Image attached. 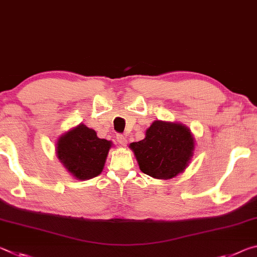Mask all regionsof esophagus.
<instances>
[{
	"label": "esophagus",
	"instance_id": "esophagus-1",
	"mask_svg": "<svg viewBox=\"0 0 257 257\" xmlns=\"http://www.w3.org/2000/svg\"><path fill=\"white\" fill-rule=\"evenodd\" d=\"M116 140H117V142H118L120 146H123V147H125L126 145H127V140H126V137L124 136V134H117Z\"/></svg>",
	"mask_w": 257,
	"mask_h": 257
}]
</instances>
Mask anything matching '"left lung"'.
Instances as JSON below:
<instances>
[{
    "label": "left lung",
    "instance_id": "1",
    "mask_svg": "<svg viewBox=\"0 0 257 257\" xmlns=\"http://www.w3.org/2000/svg\"><path fill=\"white\" fill-rule=\"evenodd\" d=\"M130 147L145 174L167 180L186 170L195 146L184 125L156 120L147 130L144 140Z\"/></svg>",
    "mask_w": 257,
    "mask_h": 257
}]
</instances>
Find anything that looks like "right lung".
I'll use <instances>...</instances> for the list:
<instances>
[{
	"instance_id": "right-lung-1",
	"label": "right lung",
	"mask_w": 257,
	"mask_h": 257,
	"mask_svg": "<svg viewBox=\"0 0 257 257\" xmlns=\"http://www.w3.org/2000/svg\"><path fill=\"white\" fill-rule=\"evenodd\" d=\"M111 142L99 139L93 130L79 124L58 140L57 155L75 178L87 180L103 170Z\"/></svg>"
}]
</instances>
